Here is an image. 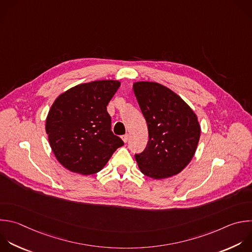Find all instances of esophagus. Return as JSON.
Returning <instances> with one entry per match:
<instances>
[{"instance_id":"esophagus-1","label":"esophagus","mask_w":252,"mask_h":252,"mask_svg":"<svg viewBox=\"0 0 252 252\" xmlns=\"http://www.w3.org/2000/svg\"><path fill=\"white\" fill-rule=\"evenodd\" d=\"M122 139L124 140V142H127V140H128V134H124V135L122 136Z\"/></svg>"}]
</instances>
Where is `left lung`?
Instances as JSON below:
<instances>
[{
  "mask_svg": "<svg viewBox=\"0 0 252 252\" xmlns=\"http://www.w3.org/2000/svg\"><path fill=\"white\" fill-rule=\"evenodd\" d=\"M133 93L148 129L145 149L134 155L140 171L153 179L180 173L200 139L196 114L177 94L155 82L134 83Z\"/></svg>",
  "mask_w": 252,
  "mask_h": 252,
  "instance_id": "8db88e82",
  "label": "left lung"
}]
</instances>
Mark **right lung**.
<instances>
[{"label": "right lung", "instance_id": "right-lung-1", "mask_svg": "<svg viewBox=\"0 0 252 252\" xmlns=\"http://www.w3.org/2000/svg\"><path fill=\"white\" fill-rule=\"evenodd\" d=\"M120 86L115 80L80 84L61 94L51 106L45 130L55 157L68 170L95 174L124 145L111 130L107 111Z\"/></svg>", "mask_w": 252, "mask_h": 252}]
</instances>
